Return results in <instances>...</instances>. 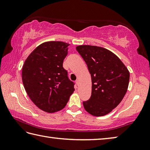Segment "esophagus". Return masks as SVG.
<instances>
[{"mask_svg":"<svg viewBox=\"0 0 150 150\" xmlns=\"http://www.w3.org/2000/svg\"><path fill=\"white\" fill-rule=\"evenodd\" d=\"M75 82H76V84H77V85L79 86V80H77V81H75Z\"/></svg>","mask_w":150,"mask_h":150,"instance_id":"1","label":"esophagus"}]
</instances>
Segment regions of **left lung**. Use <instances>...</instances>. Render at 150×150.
<instances>
[{"label":"left lung","instance_id":"1","mask_svg":"<svg viewBox=\"0 0 150 150\" xmlns=\"http://www.w3.org/2000/svg\"><path fill=\"white\" fill-rule=\"evenodd\" d=\"M76 50L91 77V95L83 102L84 109L93 116H104L122 101L128 88L129 72L119 57L104 47L81 45Z\"/></svg>","mask_w":150,"mask_h":150}]
</instances>
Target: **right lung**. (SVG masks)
<instances>
[{
  "mask_svg": "<svg viewBox=\"0 0 150 150\" xmlns=\"http://www.w3.org/2000/svg\"><path fill=\"white\" fill-rule=\"evenodd\" d=\"M69 45L60 41L41 44L22 67V82L28 96L39 109L47 113L63 109L75 90V84L63 68Z\"/></svg>",
  "mask_w": 150,
  "mask_h": 150,
  "instance_id": "obj_1",
  "label": "right lung"
}]
</instances>
